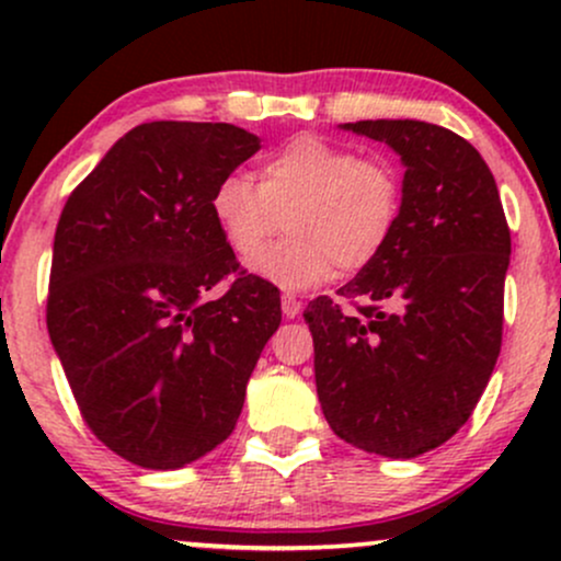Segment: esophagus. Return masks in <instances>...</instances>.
<instances>
[{"instance_id":"1","label":"esophagus","mask_w":561,"mask_h":561,"mask_svg":"<svg viewBox=\"0 0 561 561\" xmlns=\"http://www.w3.org/2000/svg\"><path fill=\"white\" fill-rule=\"evenodd\" d=\"M300 308H302V302H300L298 298H295V295H289V293L282 295V313H285L287 319L298 317Z\"/></svg>"}]
</instances>
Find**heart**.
Listing matches in <instances>:
<instances>
[{"label": "heart", "instance_id": "b5f03b06", "mask_svg": "<svg viewBox=\"0 0 561 561\" xmlns=\"http://www.w3.org/2000/svg\"><path fill=\"white\" fill-rule=\"evenodd\" d=\"M210 216L240 261H255L282 229L289 234L255 263L276 285L302 289L362 272L388 248L403 210V179L382 156L319 134H300L266 156L255 184L229 173L214 186Z\"/></svg>", "mask_w": 561, "mask_h": 561}]
</instances>
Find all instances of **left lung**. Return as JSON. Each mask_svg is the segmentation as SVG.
Returning <instances> with one entry per match:
<instances>
[{
  "label": "left lung",
  "mask_w": 561,
  "mask_h": 561,
  "mask_svg": "<svg viewBox=\"0 0 561 561\" xmlns=\"http://www.w3.org/2000/svg\"><path fill=\"white\" fill-rule=\"evenodd\" d=\"M405 165L388 248L340 300L308 302L317 392L334 435L390 459L454 437L493 375L504 334L512 234L499 186L472 145L424 121L345 124Z\"/></svg>",
  "instance_id": "obj_1"
}]
</instances>
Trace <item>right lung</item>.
Instances as JSON below:
<instances>
[{"label":"right lung","instance_id":"add662e5","mask_svg":"<svg viewBox=\"0 0 561 561\" xmlns=\"http://www.w3.org/2000/svg\"><path fill=\"white\" fill-rule=\"evenodd\" d=\"M259 147L231 124H141L57 221L49 337L81 420L131 465L176 469L221 446L279 327V289L240 266L208 208Z\"/></svg>","mask_w":561,"mask_h":561}]
</instances>
